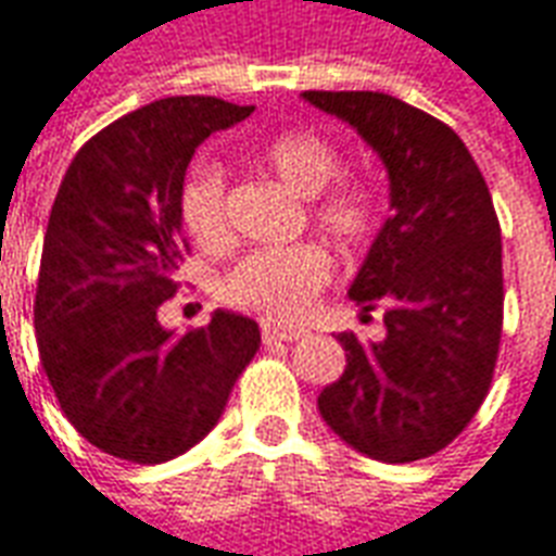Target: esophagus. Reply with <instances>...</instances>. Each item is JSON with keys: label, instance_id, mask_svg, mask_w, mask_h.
I'll list each match as a JSON object with an SVG mask.
<instances>
[{"label": "esophagus", "instance_id": "1", "mask_svg": "<svg viewBox=\"0 0 556 556\" xmlns=\"http://www.w3.org/2000/svg\"><path fill=\"white\" fill-rule=\"evenodd\" d=\"M301 337H306V330H303V327L262 321V339H265V342H291V339H301Z\"/></svg>", "mask_w": 556, "mask_h": 556}]
</instances>
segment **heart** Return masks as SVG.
<instances>
[{"mask_svg": "<svg viewBox=\"0 0 556 556\" xmlns=\"http://www.w3.org/2000/svg\"><path fill=\"white\" fill-rule=\"evenodd\" d=\"M250 157L277 175L289 190L306 199L318 197V226L342 243H363L375 229L378 205L372 190L361 181L327 184L337 178L339 154L313 130H286L265 139ZM181 219L195 241L214 247L226 238V175L217 160H195L181 187ZM330 279V258L313 243L265 247L247 253L219 279V298L247 313L291 318L303 313L315 291Z\"/></svg>", "mask_w": 556, "mask_h": 556, "instance_id": "heart-1", "label": "heart"}]
</instances>
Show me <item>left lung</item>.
<instances>
[{
    "label": "left lung",
    "instance_id": "8db88e82",
    "mask_svg": "<svg viewBox=\"0 0 556 556\" xmlns=\"http://www.w3.org/2000/svg\"><path fill=\"white\" fill-rule=\"evenodd\" d=\"M354 127L381 157L390 214L349 298L384 309L387 337L339 333L345 372L318 414L375 462L434 455L489 393L503 325L501 223L489 187L453 127L384 91H303Z\"/></svg>",
    "mask_w": 556,
    "mask_h": 556
}]
</instances>
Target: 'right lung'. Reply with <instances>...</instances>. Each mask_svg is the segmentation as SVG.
<instances>
[{"label": "right lung", "mask_w": 556, "mask_h": 556, "mask_svg": "<svg viewBox=\"0 0 556 556\" xmlns=\"http://www.w3.org/2000/svg\"><path fill=\"white\" fill-rule=\"evenodd\" d=\"M253 106L163 98L79 148L55 193L35 294L41 366L71 426L103 453L160 465L217 426L262 333L217 309L160 325L184 253L181 187L195 148Z\"/></svg>", "instance_id": "right-lung-1"}]
</instances>
